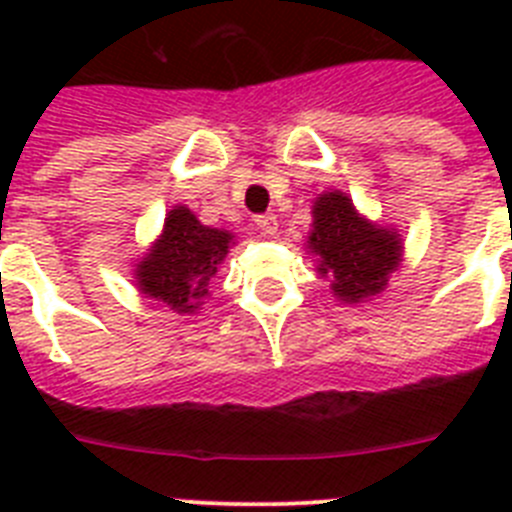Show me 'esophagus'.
Returning a JSON list of instances; mask_svg holds the SVG:
<instances>
[{
    "mask_svg": "<svg viewBox=\"0 0 512 512\" xmlns=\"http://www.w3.org/2000/svg\"><path fill=\"white\" fill-rule=\"evenodd\" d=\"M256 228H259L264 235H274V233H277V228H279L277 215H271V212L256 215Z\"/></svg>",
    "mask_w": 512,
    "mask_h": 512,
    "instance_id": "34e87169",
    "label": "esophagus"
}]
</instances>
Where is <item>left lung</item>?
I'll list each match as a JSON object with an SVG mask.
<instances>
[{"label": "left lung", "instance_id": "1", "mask_svg": "<svg viewBox=\"0 0 512 512\" xmlns=\"http://www.w3.org/2000/svg\"><path fill=\"white\" fill-rule=\"evenodd\" d=\"M312 217L307 243L320 256V274L333 279V292L343 302H361L382 292L400 264L397 235L366 223L341 192L320 194Z\"/></svg>", "mask_w": 512, "mask_h": 512}]
</instances>
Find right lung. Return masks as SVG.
Instances as JSON below:
<instances>
[{
  "label": "right lung",
  "instance_id": "right-lung-1",
  "mask_svg": "<svg viewBox=\"0 0 512 512\" xmlns=\"http://www.w3.org/2000/svg\"><path fill=\"white\" fill-rule=\"evenodd\" d=\"M230 241V233L207 228L187 207H176L166 217L164 235L135 271L140 292L176 312L197 310L210 295V279L223 264Z\"/></svg>",
  "mask_w": 512,
  "mask_h": 512
}]
</instances>
